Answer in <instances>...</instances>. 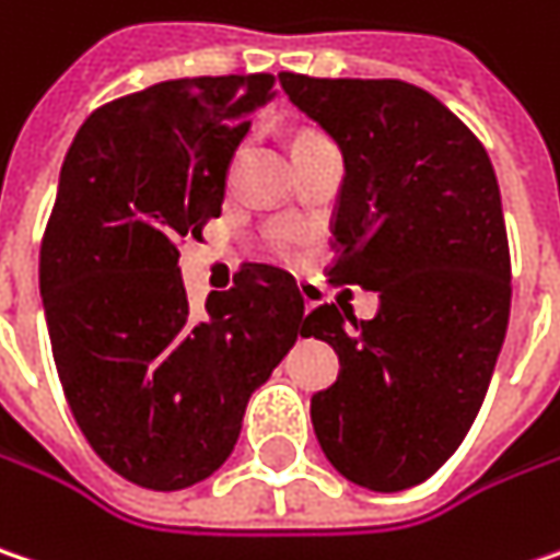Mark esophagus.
<instances>
[{"label": "esophagus", "instance_id": "1", "mask_svg": "<svg viewBox=\"0 0 560 560\" xmlns=\"http://www.w3.org/2000/svg\"><path fill=\"white\" fill-rule=\"evenodd\" d=\"M298 291H301V298H304V307H307V311H313V307L319 304V288H316L313 281H301V284H298Z\"/></svg>", "mask_w": 560, "mask_h": 560}]
</instances>
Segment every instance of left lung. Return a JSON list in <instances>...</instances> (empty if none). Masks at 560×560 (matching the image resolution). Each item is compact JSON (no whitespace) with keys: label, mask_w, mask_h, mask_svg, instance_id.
I'll return each instance as SVG.
<instances>
[{"label":"left lung","mask_w":560,"mask_h":560,"mask_svg":"<svg viewBox=\"0 0 560 560\" xmlns=\"http://www.w3.org/2000/svg\"><path fill=\"white\" fill-rule=\"evenodd\" d=\"M279 82L346 161L329 276L380 294L374 319L336 304L304 319L342 364L313 393V431L348 481L402 491L463 444L508 336L498 177L469 126L424 88L294 72Z\"/></svg>","instance_id":"8db88e82"}]
</instances>
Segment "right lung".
<instances>
[{
  "label": "right lung",
  "instance_id": "1",
  "mask_svg": "<svg viewBox=\"0 0 560 560\" xmlns=\"http://www.w3.org/2000/svg\"><path fill=\"white\" fill-rule=\"evenodd\" d=\"M272 75L158 82L94 110L59 171L40 247V298L69 409L122 478L180 491L241 438L249 396L304 329V298L247 266L192 316L183 237L221 214L249 114Z\"/></svg>",
  "mask_w": 560,
  "mask_h": 560
}]
</instances>
